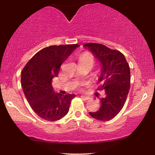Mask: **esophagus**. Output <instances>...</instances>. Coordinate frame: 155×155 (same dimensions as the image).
<instances>
[{"instance_id":"obj_1","label":"esophagus","mask_w":155,"mask_h":155,"mask_svg":"<svg viewBox=\"0 0 155 155\" xmlns=\"http://www.w3.org/2000/svg\"><path fill=\"white\" fill-rule=\"evenodd\" d=\"M82 98H83L84 99H85V100H88V99H90V97L89 96H87V95H82L81 96Z\"/></svg>"}]
</instances>
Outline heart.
<instances>
[{
    "mask_svg": "<svg viewBox=\"0 0 155 155\" xmlns=\"http://www.w3.org/2000/svg\"><path fill=\"white\" fill-rule=\"evenodd\" d=\"M80 60L90 61V62L92 63V65H93V63H94V59H93V57L91 56V55L88 54H82V56L80 57Z\"/></svg>",
    "mask_w": 155,
    "mask_h": 155,
    "instance_id": "b5f03b06",
    "label": "heart"
}]
</instances>
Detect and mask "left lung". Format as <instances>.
<instances>
[{"mask_svg":"<svg viewBox=\"0 0 155 155\" xmlns=\"http://www.w3.org/2000/svg\"><path fill=\"white\" fill-rule=\"evenodd\" d=\"M100 63L99 82H101L98 90H104L106 96L100 99L98 111L90 112L97 120H111L119 113L128 96L130 84V72L124 55L116 50L101 44H84Z\"/></svg>","mask_w":155,"mask_h":155,"instance_id":"obj_1","label":"left lung"}]
</instances>
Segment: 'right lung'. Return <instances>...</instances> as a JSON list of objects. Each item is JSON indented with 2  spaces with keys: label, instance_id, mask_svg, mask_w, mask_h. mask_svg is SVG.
Instances as JSON below:
<instances>
[{
  "label": "right lung",
  "instance_id": "right-lung-1",
  "mask_svg": "<svg viewBox=\"0 0 155 155\" xmlns=\"http://www.w3.org/2000/svg\"><path fill=\"white\" fill-rule=\"evenodd\" d=\"M78 44L51 46L37 52L27 63L21 74V85L33 111L49 121L60 120L68 114L75 94L56 93L52 79L58 76L61 65Z\"/></svg>",
  "mask_w": 155,
  "mask_h": 155
}]
</instances>
